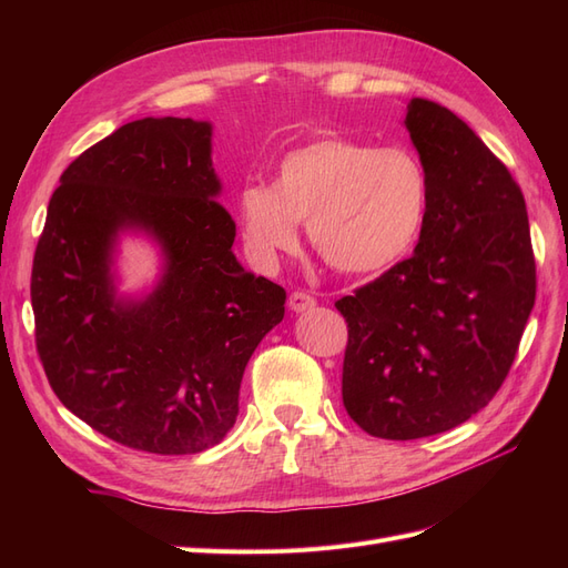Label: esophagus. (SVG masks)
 <instances>
[{"label":"esophagus","instance_id":"esophagus-1","mask_svg":"<svg viewBox=\"0 0 568 568\" xmlns=\"http://www.w3.org/2000/svg\"><path fill=\"white\" fill-rule=\"evenodd\" d=\"M288 307L294 313H305L311 311V307H315V298L311 294H305V291H294V294L288 296Z\"/></svg>","mask_w":568,"mask_h":568}]
</instances>
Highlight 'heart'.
<instances>
[{"instance_id":"heart-1","label":"heart","mask_w":568,"mask_h":568,"mask_svg":"<svg viewBox=\"0 0 568 568\" xmlns=\"http://www.w3.org/2000/svg\"><path fill=\"white\" fill-rule=\"evenodd\" d=\"M432 180L415 151L326 134L288 151L272 184H246L236 199L246 251L263 267L298 244L338 272H374L415 246Z\"/></svg>"}]
</instances>
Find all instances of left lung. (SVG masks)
<instances>
[{
    "instance_id": "obj_1",
    "label": "left lung",
    "mask_w": 568,
    "mask_h": 568,
    "mask_svg": "<svg viewBox=\"0 0 568 568\" xmlns=\"http://www.w3.org/2000/svg\"><path fill=\"white\" fill-rule=\"evenodd\" d=\"M405 128L432 180L419 244L336 301L348 324L343 405L388 440L450 432L484 409L536 303L526 201L505 163L436 101L409 99Z\"/></svg>"
}]
</instances>
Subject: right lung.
<instances>
[{
    "mask_svg": "<svg viewBox=\"0 0 568 568\" xmlns=\"http://www.w3.org/2000/svg\"><path fill=\"white\" fill-rule=\"evenodd\" d=\"M211 123L142 118L63 170L32 261L36 343L51 390L94 432L151 455L227 436L253 351L286 291L239 265L217 201ZM149 231L166 272L142 302L114 298L118 231Z\"/></svg>",
    "mask_w": 568,
    "mask_h": 568,
    "instance_id": "add662e5",
    "label": "right lung"
}]
</instances>
